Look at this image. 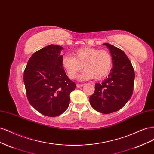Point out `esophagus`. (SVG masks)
<instances>
[{"instance_id":"1","label":"esophagus","mask_w":154,"mask_h":154,"mask_svg":"<svg viewBox=\"0 0 154 154\" xmlns=\"http://www.w3.org/2000/svg\"><path fill=\"white\" fill-rule=\"evenodd\" d=\"M83 84H76V87H78V88L82 87H83Z\"/></svg>"}]
</instances>
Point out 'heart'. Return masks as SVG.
<instances>
[{
	"label": "heart",
	"instance_id": "1",
	"mask_svg": "<svg viewBox=\"0 0 154 154\" xmlns=\"http://www.w3.org/2000/svg\"><path fill=\"white\" fill-rule=\"evenodd\" d=\"M73 56L66 54L62 58V66L71 79L75 78L83 67L85 71L79 76L80 80H101L108 75L112 67V57L105 49L83 48L74 52Z\"/></svg>",
	"mask_w": 154,
	"mask_h": 154
}]
</instances>
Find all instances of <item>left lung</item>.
Here are the masks:
<instances>
[{"mask_svg":"<svg viewBox=\"0 0 154 154\" xmlns=\"http://www.w3.org/2000/svg\"><path fill=\"white\" fill-rule=\"evenodd\" d=\"M112 57L113 67L101 83L95 84L90 96L91 105L102 114H110L123 107L130 99L134 90L135 72L132 65L122 50L105 43Z\"/></svg>","mask_w":154,"mask_h":154,"instance_id":"obj_1","label":"left lung"}]
</instances>
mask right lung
Masks as SVG:
<instances>
[{
	"mask_svg": "<svg viewBox=\"0 0 154 154\" xmlns=\"http://www.w3.org/2000/svg\"><path fill=\"white\" fill-rule=\"evenodd\" d=\"M62 47L51 44L37 51L24 72L27 100L42 114L55 117L67 110L70 93L76 83L66 75L62 65Z\"/></svg>",
	"mask_w": 154,
	"mask_h": 154,
	"instance_id": "1",
	"label": "right lung"
}]
</instances>
